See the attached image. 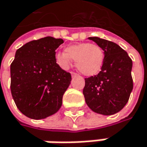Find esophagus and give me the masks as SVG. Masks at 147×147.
Instances as JSON below:
<instances>
[{
	"instance_id": "esophagus-1",
	"label": "esophagus",
	"mask_w": 147,
	"mask_h": 147,
	"mask_svg": "<svg viewBox=\"0 0 147 147\" xmlns=\"http://www.w3.org/2000/svg\"><path fill=\"white\" fill-rule=\"evenodd\" d=\"M71 75H72V77H75V76H77L78 74H75V73H74V72H72V73H71Z\"/></svg>"
}]
</instances>
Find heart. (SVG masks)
I'll return each instance as SVG.
<instances>
[{
  "label": "heart",
  "mask_w": 147,
  "mask_h": 147,
  "mask_svg": "<svg viewBox=\"0 0 147 147\" xmlns=\"http://www.w3.org/2000/svg\"><path fill=\"white\" fill-rule=\"evenodd\" d=\"M56 62L63 69H68L72 59L75 60L77 68L84 75L90 76L96 74L101 70L104 52L96 44L78 43L67 46L65 52H57L55 56Z\"/></svg>",
  "instance_id": "heart-1"
}]
</instances>
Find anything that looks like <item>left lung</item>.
<instances>
[{"mask_svg": "<svg viewBox=\"0 0 147 147\" xmlns=\"http://www.w3.org/2000/svg\"><path fill=\"white\" fill-rule=\"evenodd\" d=\"M104 51V61L98 74L84 79L83 90L87 106L95 113L113 115L121 111L133 90L132 60L114 42L89 37Z\"/></svg>", "mask_w": 147, "mask_h": 147, "instance_id": "left-lung-1", "label": "left lung"}]
</instances>
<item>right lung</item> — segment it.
Returning a JSON list of instances; mask_svg holds the SVG:
<instances>
[{
    "label": "right lung",
    "instance_id": "obj_1",
    "mask_svg": "<svg viewBox=\"0 0 147 147\" xmlns=\"http://www.w3.org/2000/svg\"><path fill=\"white\" fill-rule=\"evenodd\" d=\"M63 39L51 36L32 40L17 50L11 64V92L26 117L42 119L56 113L71 82V74L56 62Z\"/></svg>",
    "mask_w": 147,
    "mask_h": 147
}]
</instances>
